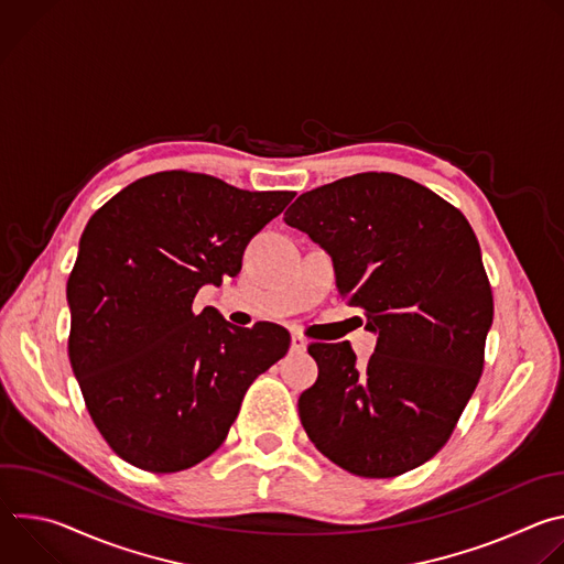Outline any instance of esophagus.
<instances>
[{
	"mask_svg": "<svg viewBox=\"0 0 564 564\" xmlns=\"http://www.w3.org/2000/svg\"><path fill=\"white\" fill-rule=\"evenodd\" d=\"M290 348H292V352L301 355V352H305V348H307V341H305L301 335H292V344H290Z\"/></svg>",
	"mask_w": 564,
	"mask_h": 564,
	"instance_id": "34e87169",
	"label": "esophagus"
}]
</instances>
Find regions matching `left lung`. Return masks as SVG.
I'll return each mask as SVG.
<instances>
[{
    "label": "left lung",
    "mask_w": 564,
    "mask_h": 564,
    "mask_svg": "<svg viewBox=\"0 0 564 564\" xmlns=\"http://www.w3.org/2000/svg\"><path fill=\"white\" fill-rule=\"evenodd\" d=\"M290 227L324 248L337 288L377 335L361 368L348 341L312 344L299 397L310 442L361 477H394L451 437L485 366L494 294L459 209L397 174H357L301 194Z\"/></svg>",
    "instance_id": "obj_1"
}]
</instances>
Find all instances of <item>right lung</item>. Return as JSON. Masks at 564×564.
Returning <instances> with one entry per match:
<instances>
[{"label": "right lung", "instance_id": "1", "mask_svg": "<svg viewBox=\"0 0 564 564\" xmlns=\"http://www.w3.org/2000/svg\"><path fill=\"white\" fill-rule=\"evenodd\" d=\"M294 192H246L160 172L102 205L66 283L68 359L94 424L129 464L185 470L227 437L250 383L290 348L276 324L234 328L194 312L203 285L240 272Z\"/></svg>", "mask_w": 564, "mask_h": 564}]
</instances>
